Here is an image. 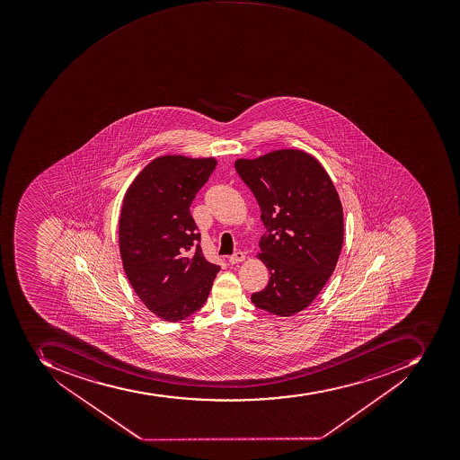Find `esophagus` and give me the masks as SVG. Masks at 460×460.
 <instances>
[{"mask_svg":"<svg viewBox=\"0 0 460 460\" xmlns=\"http://www.w3.org/2000/svg\"><path fill=\"white\" fill-rule=\"evenodd\" d=\"M243 261H245V253L243 251H236L235 253H232L231 257H229L231 264H238V262H243Z\"/></svg>","mask_w":460,"mask_h":460,"instance_id":"obj_1","label":"esophagus"}]
</instances>
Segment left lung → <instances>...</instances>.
Wrapping results in <instances>:
<instances>
[{"instance_id": "obj_1", "label": "left lung", "mask_w": 460, "mask_h": 460, "mask_svg": "<svg viewBox=\"0 0 460 460\" xmlns=\"http://www.w3.org/2000/svg\"><path fill=\"white\" fill-rule=\"evenodd\" d=\"M235 169L267 228L258 257L271 277L251 299L261 310L289 317L313 303L339 261L344 239L339 193L320 162L301 150L238 159Z\"/></svg>"}]
</instances>
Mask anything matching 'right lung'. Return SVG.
<instances>
[{
    "mask_svg": "<svg viewBox=\"0 0 460 460\" xmlns=\"http://www.w3.org/2000/svg\"><path fill=\"white\" fill-rule=\"evenodd\" d=\"M217 161L168 155L150 162L126 192L119 245L128 282L162 320H185L202 308L221 270L203 257L190 215Z\"/></svg>",
    "mask_w": 460,
    "mask_h": 460,
    "instance_id": "right-lung-1",
    "label": "right lung"
}]
</instances>
